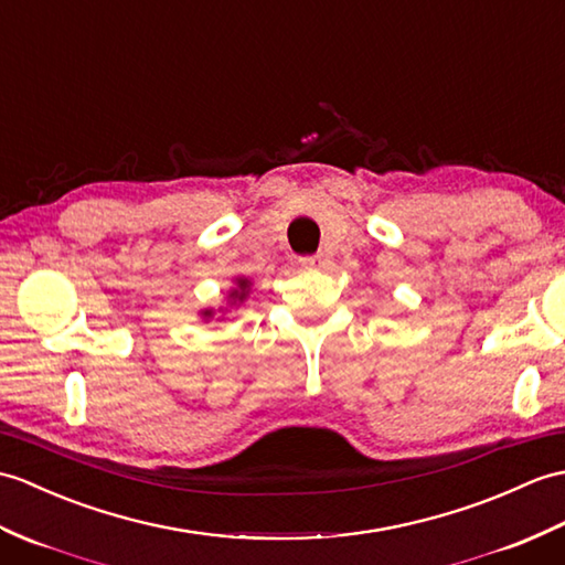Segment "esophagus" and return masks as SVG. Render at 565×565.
<instances>
[{
	"mask_svg": "<svg viewBox=\"0 0 565 565\" xmlns=\"http://www.w3.org/2000/svg\"><path fill=\"white\" fill-rule=\"evenodd\" d=\"M300 265H303L306 269H322L327 265V255L318 253V255H308L300 259Z\"/></svg>",
	"mask_w": 565,
	"mask_h": 565,
	"instance_id": "34e87169",
	"label": "esophagus"
}]
</instances>
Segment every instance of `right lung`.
Segmentation results:
<instances>
[{
  "mask_svg": "<svg viewBox=\"0 0 565 565\" xmlns=\"http://www.w3.org/2000/svg\"><path fill=\"white\" fill-rule=\"evenodd\" d=\"M253 294V281L247 279V277H233V286L228 288L226 291V300H223V303H226V308H218V310H214V308H204V310H200V318L204 320V322H212V320H223V315H226L231 308H238V306H243L245 300H247V296ZM218 313L220 318L216 319L215 315Z\"/></svg>",
  "mask_w": 565,
  "mask_h": 565,
  "instance_id": "obj_1",
  "label": "right lung"
}]
</instances>
